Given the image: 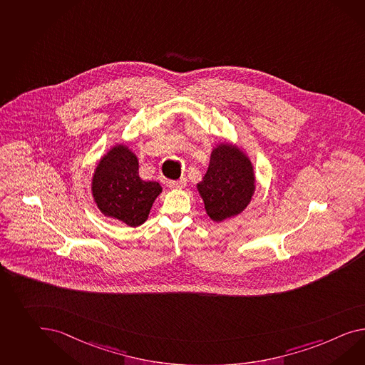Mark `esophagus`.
<instances>
[{
	"mask_svg": "<svg viewBox=\"0 0 365 365\" xmlns=\"http://www.w3.org/2000/svg\"><path fill=\"white\" fill-rule=\"evenodd\" d=\"M187 185V178H180L178 180H172V181H169L168 187L170 189H181V187H184Z\"/></svg>",
	"mask_w": 365,
	"mask_h": 365,
	"instance_id": "1",
	"label": "esophagus"
}]
</instances>
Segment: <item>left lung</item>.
Instances as JSON below:
<instances>
[{
    "mask_svg": "<svg viewBox=\"0 0 365 365\" xmlns=\"http://www.w3.org/2000/svg\"><path fill=\"white\" fill-rule=\"evenodd\" d=\"M257 178L254 165L242 147L221 141L210 153L209 167L197 184L206 215L215 222L242 213L252 202Z\"/></svg>",
    "mask_w": 365,
    "mask_h": 365,
    "instance_id": "1",
    "label": "left lung"
}]
</instances>
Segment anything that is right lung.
I'll return each mask as SVG.
<instances>
[{
	"mask_svg": "<svg viewBox=\"0 0 365 365\" xmlns=\"http://www.w3.org/2000/svg\"><path fill=\"white\" fill-rule=\"evenodd\" d=\"M161 192L159 182L141 180L138 156L124 143H115L107 150L91 178V195L101 213L131 227L148 220Z\"/></svg>",
	"mask_w": 365,
	"mask_h": 365,
	"instance_id": "obj_1",
	"label": "right lung"
}]
</instances>
